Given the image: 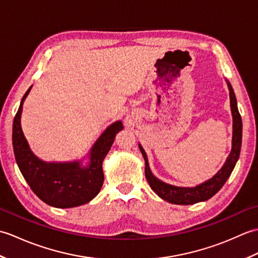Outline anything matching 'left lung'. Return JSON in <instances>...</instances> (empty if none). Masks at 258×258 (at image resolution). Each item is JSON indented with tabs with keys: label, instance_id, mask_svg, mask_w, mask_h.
I'll use <instances>...</instances> for the list:
<instances>
[{
	"label": "left lung",
	"instance_id": "left-lung-1",
	"mask_svg": "<svg viewBox=\"0 0 258 258\" xmlns=\"http://www.w3.org/2000/svg\"><path fill=\"white\" fill-rule=\"evenodd\" d=\"M229 97H231V107L233 114V142H232V151L229 153L227 160L224 164V166L218 171V173L213 178L208 179L207 182L203 183L196 187H177V186L168 185L162 180L157 179L154 175L152 174L149 160H147L146 153L144 152L143 147L140 145V150L142 152L145 160V176L147 182H149L151 188L161 197L172 204L177 205H190L195 204L197 202L206 201L211 199L212 196L215 195L220 190L223 185L225 184L229 175L232 174L233 169L236 165V162L239 157L240 146H242V117L237 108L236 97L233 91L232 85L227 82Z\"/></svg>",
	"mask_w": 258,
	"mask_h": 258
}]
</instances>
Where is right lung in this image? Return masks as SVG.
Instances as JSON below:
<instances>
[{"label": "right lung", "instance_id": "obj_1", "mask_svg": "<svg viewBox=\"0 0 258 258\" xmlns=\"http://www.w3.org/2000/svg\"><path fill=\"white\" fill-rule=\"evenodd\" d=\"M26 91L13 120V151L23 177L38 199L46 204L69 208L86 204L98 194L104 182L102 164L123 128L120 120L113 123L96 141L91 152L90 165L83 168L79 162L45 163L33 154L21 128V113Z\"/></svg>", "mask_w": 258, "mask_h": 258}]
</instances>
